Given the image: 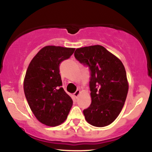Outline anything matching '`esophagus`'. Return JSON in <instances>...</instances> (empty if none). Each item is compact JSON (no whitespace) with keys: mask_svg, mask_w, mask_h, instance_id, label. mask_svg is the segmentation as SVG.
<instances>
[{"mask_svg":"<svg viewBox=\"0 0 152 152\" xmlns=\"http://www.w3.org/2000/svg\"><path fill=\"white\" fill-rule=\"evenodd\" d=\"M80 93H81L80 90H77L76 92L74 93V96L75 97H77L79 96V95L80 94Z\"/></svg>","mask_w":152,"mask_h":152,"instance_id":"34e87169","label":"esophagus"}]
</instances>
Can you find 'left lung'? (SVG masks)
<instances>
[{
    "mask_svg": "<svg viewBox=\"0 0 152 152\" xmlns=\"http://www.w3.org/2000/svg\"><path fill=\"white\" fill-rule=\"evenodd\" d=\"M75 57L91 70V104L83 113L97 127L111 124L121 112L129 90L125 68L118 58L99 45L80 48Z\"/></svg>",
    "mask_w": 152,
    "mask_h": 152,
    "instance_id": "8db88e82",
    "label": "left lung"
}]
</instances>
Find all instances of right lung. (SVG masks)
<instances>
[{
	"label": "right lung",
	"instance_id": "obj_1",
	"mask_svg": "<svg viewBox=\"0 0 152 152\" xmlns=\"http://www.w3.org/2000/svg\"><path fill=\"white\" fill-rule=\"evenodd\" d=\"M75 48L55 45L43 47L29 64L23 82L25 95L31 111L39 122L49 126L65 121L72 99L62 88L59 64Z\"/></svg>",
	"mask_w": 152,
	"mask_h": 152
}]
</instances>
